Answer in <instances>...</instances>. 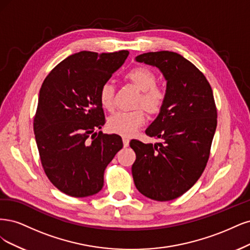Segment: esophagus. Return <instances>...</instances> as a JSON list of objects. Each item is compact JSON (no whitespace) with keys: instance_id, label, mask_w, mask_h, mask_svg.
<instances>
[{"instance_id":"obj_1","label":"esophagus","mask_w":250,"mask_h":250,"mask_svg":"<svg viewBox=\"0 0 250 250\" xmlns=\"http://www.w3.org/2000/svg\"><path fill=\"white\" fill-rule=\"evenodd\" d=\"M123 141H124V146L125 147H127L128 146H130V139H128L127 137H124Z\"/></svg>"}]
</instances>
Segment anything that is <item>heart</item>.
Here are the masks:
<instances>
[{
	"instance_id": "heart-1",
	"label": "heart",
	"mask_w": 250,
	"mask_h": 250,
	"mask_svg": "<svg viewBox=\"0 0 250 250\" xmlns=\"http://www.w3.org/2000/svg\"><path fill=\"white\" fill-rule=\"evenodd\" d=\"M125 81L142 91L138 106H142L150 115H157L162 111L166 102V91L162 86L157 85L155 72L146 66H136L125 76ZM115 89L111 83H104L99 91V101L104 109H114ZM146 115L142 109L131 112H119L108 120V128L112 133L130 137L146 123Z\"/></svg>"
}]
</instances>
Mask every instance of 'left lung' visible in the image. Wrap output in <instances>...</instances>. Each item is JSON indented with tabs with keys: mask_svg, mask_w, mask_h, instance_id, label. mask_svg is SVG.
<instances>
[{
	"mask_svg": "<svg viewBox=\"0 0 250 250\" xmlns=\"http://www.w3.org/2000/svg\"><path fill=\"white\" fill-rule=\"evenodd\" d=\"M136 61L158 67L166 84L162 111L146 128L159 143L132 140L136 188L150 199L168 201L187 192L207 166L217 126L210 83L194 64L178 53L141 54Z\"/></svg>",
	"mask_w": 250,
	"mask_h": 250,
	"instance_id": "8db88e82",
	"label": "left lung"
}]
</instances>
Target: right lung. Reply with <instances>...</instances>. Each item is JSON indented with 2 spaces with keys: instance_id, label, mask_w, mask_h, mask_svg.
Wrapping results in <instances>:
<instances>
[{
  "instance_id": "right-lung-1",
  "label": "right lung",
  "mask_w": 250,
  "mask_h": 250,
  "mask_svg": "<svg viewBox=\"0 0 250 250\" xmlns=\"http://www.w3.org/2000/svg\"><path fill=\"white\" fill-rule=\"evenodd\" d=\"M127 55L125 50L70 55L53 68L40 88L33 125L40 161L51 183L69 196L100 192L104 169L123 148L120 136L93 132L106 123L100 88Z\"/></svg>"
}]
</instances>
